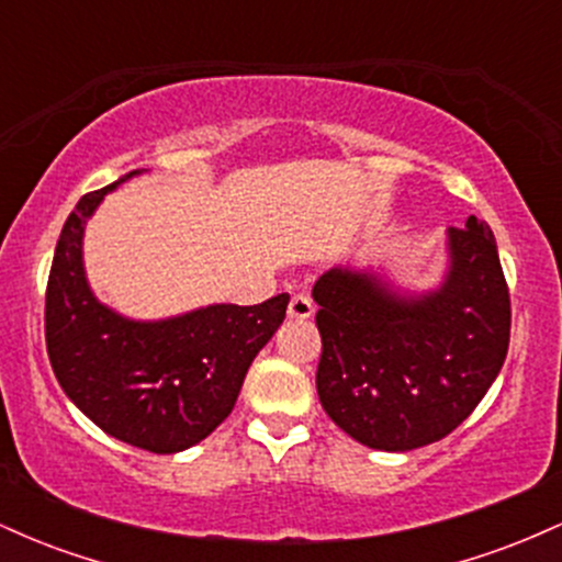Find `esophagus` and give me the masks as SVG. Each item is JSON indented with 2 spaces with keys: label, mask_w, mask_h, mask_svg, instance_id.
Listing matches in <instances>:
<instances>
[{
  "label": "esophagus",
  "mask_w": 562,
  "mask_h": 562,
  "mask_svg": "<svg viewBox=\"0 0 562 562\" xmlns=\"http://www.w3.org/2000/svg\"><path fill=\"white\" fill-rule=\"evenodd\" d=\"M314 314V303L306 293H293L288 306V317L290 319H308Z\"/></svg>",
  "instance_id": "34e87169"
}]
</instances>
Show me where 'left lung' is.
Returning a JSON list of instances; mask_svg holds the SVG:
<instances>
[{"label": "left lung", "mask_w": 562, "mask_h": 562, "mask_svg": "<svg viewBox=\"0 0 562 562\" xmlns=\"http://www.w3.org/2000/svg\"><path fill=\"white\" fill-rule=\"evenodd\" d=\"M443 285L396 299L375 277L330 269L317 301V393L359 443L409 451L441 441L486 396L509 346V288L488 224L449 229Z\"/></svg>", "instance_id": "left-lung-1"}]
</instances>
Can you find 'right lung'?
Instances as JSON below:
<instances>
[{
  "mask_svg": "<svg viewBox=\"0 0 562 562\" xmlns=\"http://www.w3.org/2000/svg\"><path fill=\"white\" fill-rule=\"evenodd\" d=\"M124 179L87 192L63 224L44 338L57 383L97 428L153 454H173L227 420L250 362L285 319L290 295L256 306L218 303L166 322H132L102 306L83 277L81 235L97 203Z\"/></svg>",
  "mask_w": 562,
  "mask_h": 562,
  "instance_id": "add662e5",
  "label": "right lung"
}]
</instances>
